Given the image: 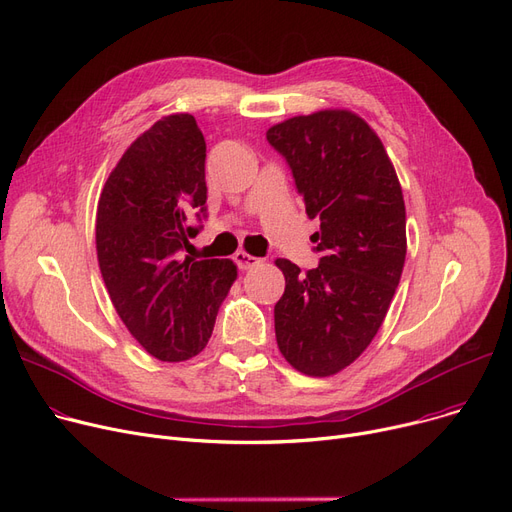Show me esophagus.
Wrapping results in <instances>:
<instances>
[{
  "label": "esophagus",
  "instance_id": "esophagus-1",
  "mask_svg": "<svg viewBox=\"0 0 512 512\" xmlns=\"http://www.w3.org/2000/svg\"><path fill=\"white\" fill-rule=\"evenodd\" d=\"M234 263L240 267V270H249V267L259 265L261 259H259V257H253V255L245 253V251H238V253H234Z\"/></svg>",
  "mask_w": 512,
  "mask_h": 512
}]
</instances>
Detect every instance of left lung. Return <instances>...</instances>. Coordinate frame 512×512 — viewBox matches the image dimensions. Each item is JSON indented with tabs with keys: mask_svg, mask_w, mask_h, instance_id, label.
I'll list each match as a JSON object with an SVG mask.
<instances>
[{
	"mask_svg": "<svg viewBox=\"0 0 512 512\" xmlns=\"http://www.w3.org/2000/svg\"><path fill=\"white\" fill-rule=\"evenodd\" d=\"M286 159L307 215L315 270L276 259L286 278L274 307L284 359L326 378L351 365L378 334L407 255V211L392 161L369 124L348 110L294 116L267 130Z\"/></svg>",
	"mask_w": 512,
	"mask_h": 512,
	"instance_id": "8db88e82",
	"label": "left lung"
}]
</instances>
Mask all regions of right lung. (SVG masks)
Listing matches in <instances>:
<instances>
[{"instance_id":"right-lung-1","label":"right lung","mask_w":512,"mask_h":512,"mask_svg":"<svg viewBox=\"0 0 512 512\" xmlns=\"http://www.w3.org/2000/svg\"><path fill=\"white\" fill-rule=\"evenodd\" d=\"M205 149L191 114L157 120L124 151L97 205L105 288L134 340L168 363L203 351L236 280L230 259H182L207 209Z\"/></svg>"}]
</instances>
